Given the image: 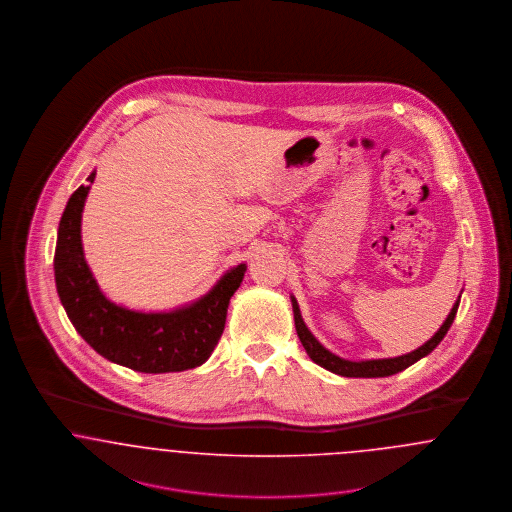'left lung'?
Masks as SVG:
<instances>
[{
	"label": "left lung",
	"instance_id": "obj_1",
	"mask_svg": "<svg viewBox=\"0 0 512 512\" xmlns=\"http://www.w3.org/2000/svg\"><path fill=\"white\" fill-rule=\"evenodd\" d=\"M291 302H293V312H295V327L298 339H300L304 350L308 352V356L318 366H322L325 370L343 377H387L403 372L408 366L418 362L420 358L428 356L431 350L435 349L443 341V337L447 335L449 327L453 325V320L457 316L460 296H458L457 302L453 304L447 320L437 329V333L431 337L430 341H426L422 347H418V349L412 350L408 354H403V356H395V358H377V360H360V362L345 360V358H341V356H337V354H333V352L325 349L322 343L310 333V329L306 327V323L302 320L295 296H291Z\"/></svg>",
	"mask_w": 512,
	"mask_h": 512
}]
</instances>
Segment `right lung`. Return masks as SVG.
<instances>
[{"label":"right lung","mask_w":512,"mask_h":512,"mask_svg":"<svg viewBox=\"0 0 512 512\" xmlns=\"http://www.w3.org/2000/svg\"><path fill=\"white\" fill-rule=\"evenodd\" d=\"M96 171L88 175L94 183ZM90 187L81 185L57 229L54 271L59 300L82 339L119 366L144 374L183 372L204 364L223 333L229 300L243 283L246 264L229 269L210 293L171 312H136L100 291L84 260L81 219Z\"/></svg>","instance_id":"1"}]
</instances>
